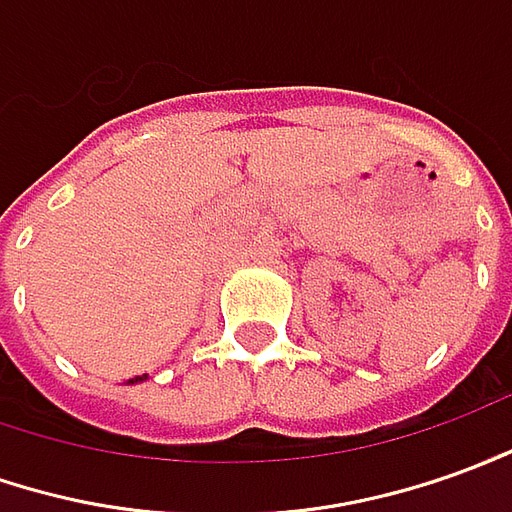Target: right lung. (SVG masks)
Here are the masks:
<instances>
[{"label": "right lung", "mask_w": 512, "mask_h": 512, "mask_svg": "<svg viewBox=\"0 0 512 512\" xmlns=\"http://www.w3.org/2000/svg\"><path fill=\"white\" fill-rule=\"evenodd\" d=\"M130 382H142V376H133V379H130Z\"/></svg>", "instance_id": "right-lung-1"}]
</instances>
